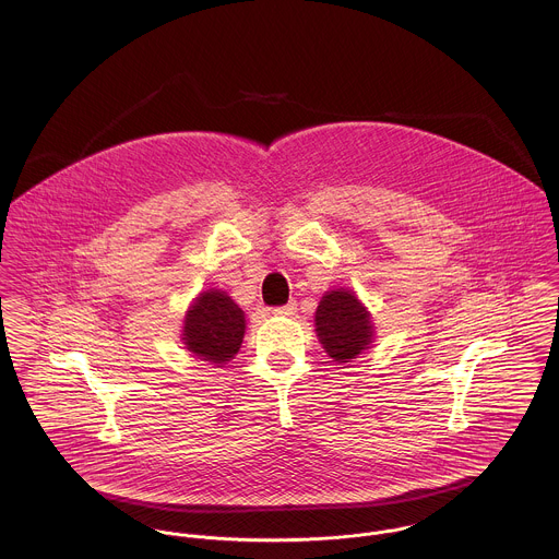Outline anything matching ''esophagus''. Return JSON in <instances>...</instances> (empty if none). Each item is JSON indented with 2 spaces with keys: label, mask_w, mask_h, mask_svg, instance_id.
<instances>
[{
  "label": "esophagus",
  "mask_w": 559,
  "mask_h": 559,
  "mask_svg": "<svg viewBox=\"0 0 559 559\" xmlns=\"http://www.w3.org/2000/svg\"><path fill=\"white\" fill-rule=\"evenodd\" d=\"M297 310V304H288V306H282V308H275L273 314L275 317H293Z\"/></svg>",
  "instance_id": "esophagus-1"
}]
</instances>
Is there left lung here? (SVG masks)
I'll use <instances>...</instances> for the list:
<instances>
[{
  "label": "left lung",
  "instance_id": "1",
  "mask_svg": "<svg viewBox=\"0 0 559 559\" xmlns=\"http://www.w3.org/2000/svg\"><path fill=\"white\" fill-rule=\"evenodd\" d=\"M314 324L324 353L337 364L350 361L368 350L377 333L372 314L348 288H335L322 295Z\"/></svg>",
  "mask_w": 559,
  "mask_h": 559
}]
</instances>
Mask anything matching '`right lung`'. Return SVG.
<instances>
[{"label":"right lung","mask_w":559,"mask_h":559,"mask_svg":"<svg viewBox=\"0 0 559 559\" xmlns=\"http://www.w3.org/2000/svg\"><path fill=\"white\" fill-rule=\"evenodd\" d=\"M245 335V312L217 288L200 293L182 319L185 348L209 364L224 366L239 353Z\"/></svg>","instance_id":"1"}]
</instances>
